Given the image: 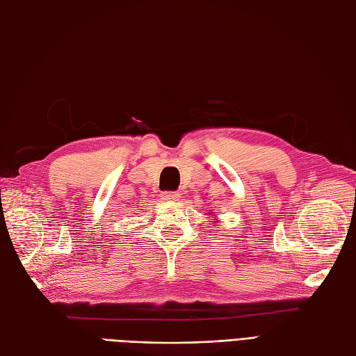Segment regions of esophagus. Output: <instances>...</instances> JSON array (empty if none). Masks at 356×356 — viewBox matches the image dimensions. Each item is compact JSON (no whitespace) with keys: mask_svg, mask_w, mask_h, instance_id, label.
Masks as SVG:
<instances>
[{"mask_svg":"<svg viewBox=\"0 0 356 356\" xmlns=\"http://www.w3.org/2000/svg\"><path fill=\"white\" fill-rule=\"evenodd\" d=\"M161 197L165 200H178L181 197L179 191H163Z\"/></svg>","mask_w":356,"mask_h":356,"instance_id":"esophagus-1","label":"esophagus"}]
</instances>
